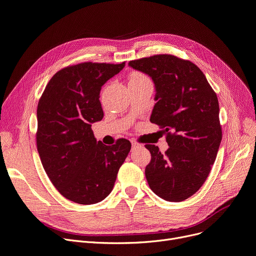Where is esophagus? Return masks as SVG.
Listing matches in <instances>:
<instances>
[{"label": "esophagus", "instance_id": "1", "mask_svg": "<svg viewBox=\"0 0 256 256\" xmlns=\"http://www.w3.org/2000/svg\"><path fill=\"white\" fill-rule=\"evenodd\" d=\"M130 142H132V148H134V150H135V148H138V147H141V144H140V143H138L136 140H132Z\"/></svg>", "mask_w": 256, "mask_h": 256}]
</instances>
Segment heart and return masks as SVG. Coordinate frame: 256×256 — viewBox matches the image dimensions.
<instances>
[{"mask_svg":"<svg viewBox=\"0 0 256 256\" xmlns=\"http://www.w3.org/2000/svg\"><path fill=\"white\" fill-rule=\"evenodd\" d=\"M148 80H150V78H147L144 74H142L140 72H132L130 74V76H128V85L148 82Z\"/></svg>","mask_w":256,"mask_h":256,"instance_id":"heart-1","label":"heart"}]
</instances>
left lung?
I'll return each instance as SVG.
<instances>
[{
  "instance_id": "1",
  "label": "left lung",
  "mask_w": 256,
  "mask_h": 256,
  "mask_svg": "<svg viewBox=\"0 0 256 256\" xmlns=\"http://www.w3.org/2000/svg\"><path fill=\"white\" fill-rule=\"evenodd\" d=\"M148 74L156 104L150 116L166 132L169 148L146 144L152 160L145 168L150 189L167 201H182L206 180L222 140L217 94L199 67L189 60L160 54L128 62Z\"/></svg>"
}]
</instances>
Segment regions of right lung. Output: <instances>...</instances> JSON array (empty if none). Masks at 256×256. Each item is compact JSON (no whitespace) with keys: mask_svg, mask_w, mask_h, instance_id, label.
<instances>
[{"mask_svg":"<svg viewBox=\"0 0 256 256\" xmlns=\"http://www.w3.org/2000/svg\"><path fill=\"white\" fill-rule=\"evenodd\" d=\"M124 65L83 62L64 67L52 76L38 102L40 160L54 186L76 204H98L109 195L130 150L128 140L106 146L91 130V124L104 117L102 86Z\"/></svg>","mask_w":256,"mask_h":256,"instance_id":"obj_1","label":"right lung"}]
</instances>
